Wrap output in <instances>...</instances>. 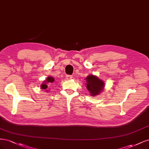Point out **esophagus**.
<instances>
[{"mask_svg":"<svg viewBox=\"0 0 149 149\" xmlns=\"http://www.w3.org/2000/svg\"><path fill=\"white\" fill-rule=\"evenodd\" d=\"M72 78H73V76H72L71 75H70V74L66 75V79H71Z\"/></svg>","mask_w":149,"mask_h":149,"instance_id":"esophagus-1","label":"esophagus"}]
</instances>
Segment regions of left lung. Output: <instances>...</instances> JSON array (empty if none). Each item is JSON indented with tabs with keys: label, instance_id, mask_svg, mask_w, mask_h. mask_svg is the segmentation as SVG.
Returning a JSON list of instances; mask_svg holds the SVG:
<instances>
[{
	"label": "left lung",
	"instance_id": "1",
	"mask_svg": "<svg viewBox=\"0 0 149 149\" xmlns=\"http://www.w3.org/2000/svg\"><path fill=\"white\" fill-rule=\"evenodd\" d=\"M86 88L92 96H96L100 94L104 86L102 81L94 75L88 76L86 78Z\"/></svg>",
	"mask_w": 149,
	"mask_h": 149
}]
</instances>
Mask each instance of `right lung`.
<instances>
[{
    "label": "right lung",
    "instance_id": "1",
    "mask_svg": "<svg viewBox=\"0 0 149 149\" xmlns=\"http://www.w3.org/2000/svg\"><path fill=\"white\" fill-rule=\"evenodd\" d=\"M54 80H55V79H53V77H48L47 78V80L45 81V83H44V84H42V86H41V88L42 89H47V88H48V86H49V84H51L52 83H53V81H54ZM49 82L50 83L49 84ZM48 83V84H49L48 85H47V83ZM47 91H48V90H47Z\"/></svg>",
    "mask_w": 149,
    "mask_h": 149
}]
</instances>
